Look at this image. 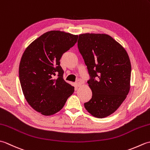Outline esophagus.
Segmentation results:
<instances>
[{
	"mask_svg": "<svg viewBox=\"0 0 150 150\" xmlns=\"http://www.w3.org/2000/svg\"><path fill=\"white\" fill-rule=\"evenodd\" d=\"M82 84V82H81V80H77V81H76V85H77V87H80L81 86V85Z\"/></svg>",
	"mask_w": 150,
	"mask_h": 150,
	"instance_id": "esophagus-1",
	"label": "esophagus"
}]
</instances>
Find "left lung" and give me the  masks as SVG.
Segmentation results:
<instances>
[{"label":"left lung","instance_id":"left-lung-1","mask_svg":"<svg viewBox=\"0 0 150 150\" xmlns=\"http://www.w3.org/2000/svg\"><path fill=\"white\" fill-rule=\"evenodd\" d=\"M77 42L91 77L88 83L92 97L84 107L95 117L110 116L130 90L132 66L128 54L107 34H81Z\"/></svg>","mask_w":150,"mask_h":150}]
</instances>
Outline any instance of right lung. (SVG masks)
<instances>
[{
	"instance_id": "add662e5",
	"label": "right lung",
	"mask_w": 150,
	"mask_h": 150,
	"mask_svg": "<svg viewBox=\"0 0 150 150\" xmlns=\"http://www.w3.org/2000/svg\"><path fill=\"white\" fill-rule=\"evenodd\" d=\"M77 39L64 31H47L22 54L18 69L22 92L31 107L43 115L59 111L74 92V87L64 80L60 60Z\"/></svg>"
}]
</instances>
